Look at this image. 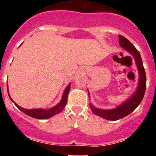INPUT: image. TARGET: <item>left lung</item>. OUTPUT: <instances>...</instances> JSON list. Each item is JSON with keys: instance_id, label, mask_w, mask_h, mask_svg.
<instances>
[{"instance_id": "8db88e82", "label": "left lung", "mask_w": 156, "mask_h": 156, "mask_svg": "<svg viewBox=\"0 0 156 156\" xmlns=\"http://www.w3.org/2000/svg\"><path fill=\"white\" fill-rule=\"evenodd\" d=\"M119 44L121 47L124 48L127 50L132 56L134 57L136 61V66H137L138 70H139V84H138L137 90L134 95L131 98L127 100L125 103L119 106L115 109L112 110H103L99 108H94L92 105L90 106L91 110L94 114L100 116L106 120L116 121L119 119L125 117L127 115L131 113L135 109L140 103L142 102L144 99V94H145L146 87V72L143 65V61L141 59L140 52L136 50V48L128 40L122 35H119Z\"/></svg>"}]
</instances>
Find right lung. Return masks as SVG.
<instances>
[{
  "label": "right lung",
  "mask_w": 156,
  "mask_h": 156,
  "mask_svg": "<svg viewBox=\"0 0 156 156\" xmlns=\"http://www.w3.org/2000/svg\"><path fill=\"white\" fill-rule=\"evenodd\" d=\"M69 89H70V84L67 86V87L65 89V91L63 93V95H62V100H61L60 103L57 105V106H54L52 108L49 110H44V109H37V108H34V109H26V108H23L22 107H20V106L16 104V103H14L13 101L12 100V102L14 103V104L16 105L17 108H19L20 110H21L23 112H24L25 114L31 116V117L34 118V119H49V118L52 117L54 115L58 114V113L61 112L63 109L64 107L66 106L67 103V98H68V94ZM8 90V89H7Z\"/></svg>",
  "instance_id": "obj_1"
}]
</instances>
